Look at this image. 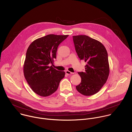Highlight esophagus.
Returning a JSON list of instances; mask_svg holds the SVG:
<instances>
[{
	"mask_svg": "<svg viewBox=\"0 0 132 132\" xmlns=\"http://www.w3.org/2000/svg\"><path fill=\"white\" fill-rule=\"evenodd\" d=\"M65 73H66L67 75H70V74H74V73L71 72H70V71H68V70H67V71H65Z\"/></svg>",
	"mask_w": 132,
	"mask_h": 132,
	"instance_id": "obj_1",
	"label": "esophagus"
}]
</instances>
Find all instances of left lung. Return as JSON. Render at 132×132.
I'll list each match as a JSON object with an SVG mask.
<instances>
[{
    "label": "left lung",
    "instance_id": "obj_1",
    "mask_svg": "<svg viewBox=\"0 0 132 132\" xmlns=\"http://www.w3.org/2000/svg\"><path fill=\"white\" fill-rule=\"evenodd\" d=\"M73 39L79 58L87 62L85 72H78L81 80L76 88L82 95H93L100 90L109 76L107 51L100 42L87 36H73Z\"/></svg>",
    "mask_w": 132,
    "mask_h": 132
}]
</instances>
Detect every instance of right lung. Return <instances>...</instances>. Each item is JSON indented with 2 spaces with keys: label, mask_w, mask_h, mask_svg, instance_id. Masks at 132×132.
I'll return each mask as SVG.
<instances>
[{
  "label": "right lung",
  "mask_w": 132,
  "mask_h": 132,
  "mask_svg": "<svg viewBox=\"0 0 132 132\" xmlns=\"http://www.w3.org/2000/svg\"><path fill=\"white\" fill-rule=\"evenodd\" d=\"M69 35H48L33 41L28 47L24 64V76L38 95L46 97L58 89L65 72L54 69V59L59 45Z\"/></svg>",
  "instance_id": "1"
}]
</instances>
